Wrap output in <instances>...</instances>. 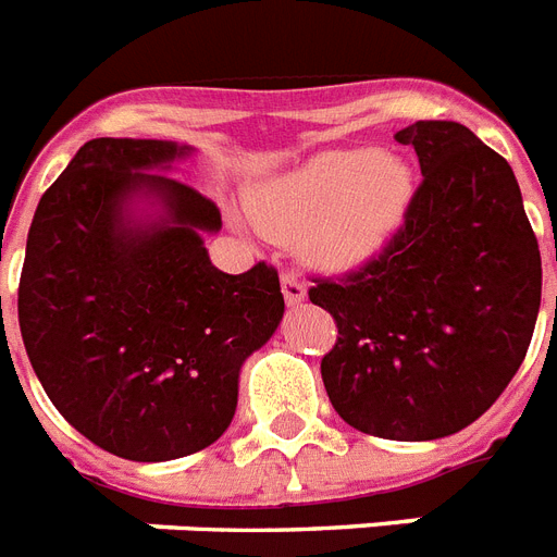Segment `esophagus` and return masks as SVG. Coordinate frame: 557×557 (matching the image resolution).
Returning <instances> with one entry per match:
<instances>
[{"instance_id": "esophagus-1", "label": "esophagus", "mask_w": 557, "mask_h": 557, "mask_svg": "<svg viewBox=\"0 0 557 557\" xmlns=\"http://www.w3.org/2000/svg\"><path fill=\"white\" fill-rule=\"evenodd\" d=\"M282 293H284V301H287V307H299L301 301L307 299L305 282H301L299 275H293V273L282 275Z\"/></svg>"}]
</instances>
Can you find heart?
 I'll list each match as a JSON object with an SVG mask.
<instances>
[{"label":"heart","mask_w":557,"mask_h":557,"mask_svg":"<svg viewBox=\"0 0 557 557\" xmlns=\"http://www.w3.org/2000/svg\"><path fill=\"white\" fill-rule=\"evenodd\" d=\"M413 189V169L399 154L324 149L252 186L247 207L267 238H301L310 264L354 273L388 250Z\"/></svg>","instance_id":"heart-1"}]
</instances>
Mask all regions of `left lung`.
Listing matches in <instances>:
<instances>
[{
    "label": "left lung",
    "instance_id": "1",
    "mask_svg": "<svg viewBox=\"0 0 557 557\" xmlns=\"http://www.w3.org/2000/svg\"><path fill=\"white\" fill-rule=\"evenodd\" d=\"M422 184L388 250L310 301L339 339L322 380L342 420L385 440H440L492 408L527 356L541 252L515 172L474 132L420 120Z\"/></svg>",
    "mask_w": 557,
    "mask_h": 557
}]
</instances>
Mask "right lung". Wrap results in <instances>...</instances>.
I'll return each mask as SVG.
<instances>
[{"instance_id": "add662e5", "label": "right lung", "mask_w": 557, "mask_h": 557, "mask_svg": "<svg viewBox=\"0 0 557 557\" xmlns=\"http://www.w3.org/2000/svg\"><path fill=\"white\" fill-rule=\"evenodd\" d=\"M177 140L97 137L34 212L20 331L53 408L111 455L163 462L212 446L244 362L278 331L273 267L221 273L209 198L175 172Z\"/></svg>"}]
</instances>
